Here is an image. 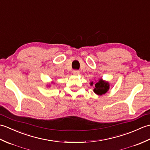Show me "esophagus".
<instances>
[{
	"label": "esophagus",
	"instance_id": "34e87169",
	"mask_svg": "<svg viewBox=\"0 0 150 150\" xmlns=\"http://www.w3.org/2000/svg\"><path fill=\"white\" fill-rule=\"evenodd\" d=\"M73 73L74 75H79V73H80V71H79V70H73Z\"/></svg>",
	"mask_w": 150,
	"mask_h": 150
}]
</instances>
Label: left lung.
Wrapping results in <instances>:
<instances>
[{
    "label": "left lung",
    "mask_w": 150,
    "mask_h": 150,
    "mask_svg": "<svg viewBox=\"0 0 150 150\" xmlns=\"http://www.w3.org/2000/svg\"><path fill=\"white\" fill-rule=\"evenodd\" d=\"M93 85V82H90V86ZM110 83L108 81H104L103 79L100 78L98 80L95 82L94 84L95 88L93 89V91L95 94L98 95H103L106 93L110 89Z\"/></svg>",
    "instance_id": "obj_1"
}]
</instances>
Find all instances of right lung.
Segmentation results:
<instances>
[{"label": "right lung", "mask_w": 150, "mask_h": 150, "mask_svg": "<svg viewBox=\"0 0 150 150\" xmlns=\"http://www.w3.org/2000/svg\"><path fill=\"white\" fill-rule=\"evenodd\" d=\"M52 83H53L54 84H55V82H54L53 81H52ZM50 86H51V85H50V84H47V87H48V88H50Z\"/></svg>", "instance_id": "obj_1"}]
</instances>
